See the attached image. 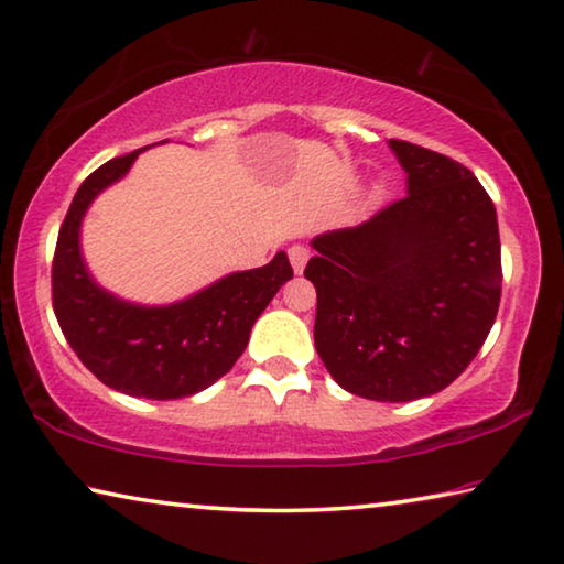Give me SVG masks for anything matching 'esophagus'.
I'll use <instances>...</instances> for the list:
<instances>
[{"label":"esophagus","instance_id":"obj_1","mask_svg":"<svg viewBox=\"0 0 564 564\" xmlns=\"http://www.w3.org/2000/svg\"><path fill=\"white\" fill-rule=\"evenodd\" d=\"M308 248L306 246H291L289 248V261H291V265H293V271L296 273H303V268H306V263H308Z\"/></svg>","mask_w":564,"mask_h":564}]
</instances>
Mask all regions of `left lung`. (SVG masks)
Masks as SVG:
<instances>
[{"label":"left lung","instance_id":"left-lung-1","mask_svg":"<svg viewBox=\"0 0 564 564\" xmlns=\"http://www.w3.org/2000/svg\"><path fill=\"white\" fill-rule=\"evenodd\" d=\"M406 195L356 228L321 234L314 341L330 377L371 401L449 387L497 318L502 258L495 203L457 160L389 140Z\"/></svg>","mask_w":564,"mask_h":564}]
</instances>
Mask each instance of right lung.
Returning <instances> with one entry per match:
<instances>
[{"label": "right lung", "instance_id": "add662e5", "mask_svg": "<svg viewBox=\"0 0 564 564\" xmlns=\"http://www.w3.org/2000/svg\"><path fill=\"white\" fill-rule=\"evenodd\" d=\"M140 153L110 160L79 185L59 228L52 306L67 344L105 387L155 401L183 399L234 369L256 318L293 279V268L279 250L268 265L223 275L167 306H140L97 285L79 250V228L97 195L128 175Z\"/></svg>", "mask_w": 564, "mask_h": 564}]
</instances>
